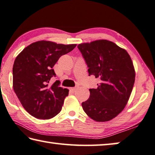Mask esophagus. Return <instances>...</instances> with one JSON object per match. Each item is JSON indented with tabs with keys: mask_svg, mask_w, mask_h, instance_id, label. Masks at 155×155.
Returning a JSON list of instances; mask_svg holds the SVG:
<instances>
[{
	"mask_svg": "<svg viewBox=\"0 0 155 155\" xmlns=\"http://www.w3.org/2000/svg\"><path fill=\"white\" fill-rule=\"evenodd\" d=\"M76 90H77V87H70V90L72 92H74Z\"/></svg>",
	"mask_w": 155,
	"mask_h": 155,
	"instance_id": "34e87169",
	"label": "esophagus"
}]
</instances>
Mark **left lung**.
Wrapping results in <instances>:
<instances>
[{"mask_svg":"<svg viewBox=\"0 0 155 155\" xmlns=\"http://www.w3.org/2000/svg\"><path fill=\"white\" fill-rule=\"evenodd\" d=\"M77 48L89 76L100 80L97 89H90V98L82 103L83 109L96 121H110L124 109L133 88L135 72L130 56L107 40L79 44Z\"/></svg>","mask_w":155,"mask_h":155,"instance_id":"8db88e82","label":"left lung"}]
</instances>
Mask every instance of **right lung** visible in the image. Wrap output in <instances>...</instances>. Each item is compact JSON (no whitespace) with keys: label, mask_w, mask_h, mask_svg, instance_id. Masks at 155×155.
<instances>
[{"label":"right lung","mask_w":155,"mask_h":155,"mask_svg":"<svg viewBox=\"0 0 155 155\" xmlns=\"http://www.w3.org/2000/svg\"><path fill=\"white\" fill-rule=\"evenodd\" d=\"M76 44L63 45L41 41L26 47L13 65V87L27 112L37 119H49L61 112L69 90L59 87L53 70L61 56L72 51Z\"/></svg>","instance_id":"right-lung-1"}]
</instances>
